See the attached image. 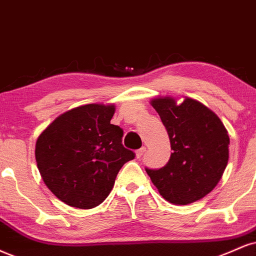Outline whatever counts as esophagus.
I'll return each mask as SVG.
<instances>
[{"instance_id":"obj_1","label":"esophagus","mask_w":256,"mask_h":256,"mask_svg":"<svg viewBox=\"0 0 256 256\" xmlns=\"http://www.w3.org/2000/svg\"><path fill=\"white\" fill-rule=\"evenodd\" d=\"M146 148H140V149H138L137 150V152H136V158H142V156H143L144 155V152H146Z\"/></svg>"}]
</instances>
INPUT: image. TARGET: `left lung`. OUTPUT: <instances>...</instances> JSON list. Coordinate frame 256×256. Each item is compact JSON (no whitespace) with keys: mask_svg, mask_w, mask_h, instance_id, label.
<instances>
[{"mask_svg":"<svg viewBox=\"0 0 256 256\" xmlns=\"http://www.w3.org/2000/svg\"><path fill=\"white\" fill-rule=\"evenodd\" d=\"M152 104L168 132L170 158L160 169L146 168L160 194L174 205L204 198L216 187L229 160L226 128L220 119L200 104L186 98H158Z\"/></svg>","mask_w":256,"mask_h":256,"instance_id":"1","label":"left lung"}]
</instances>
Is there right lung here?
<instances>
[{"label":"right lung","instance_id":"add662e5","mask_svg":"<svg viewBox=\"0 0 256 256\" xmlns=\"http://www.w3.org/2000/svg\"><path fill=\"white\" fill-rule=\"evenodd\" d=\"M114 104H89L57 116L36 143V166L48 190L66 205L93 208L113 188L116 174L134 152L124 132L110 124Z\"/></svg>","mask_w":256,"mask_h":256}]
</instances>
